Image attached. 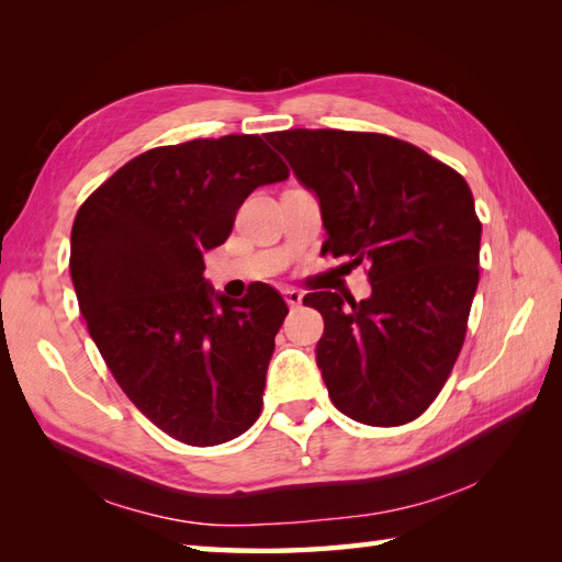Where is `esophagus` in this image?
I'll use <instances>...</instances> for the list:
<instances>
[{
	"label": "esophagus",
	"instance_id": "esophagus-1",
	"mask_svg": "<svg viewBox=\"0 0 562 562\" xmlns=\"http://www.w3.org/2000/svg\"><path fill=\"white\" fill-rule=\"evenodd\" d=\"M282 294H284V302H288L290 306H300L302 300H304V294L300 290H294V288L282 290Z\"/></svg>",
	"mask_w": 562,
	"mask_h": 562
}]
</instances>
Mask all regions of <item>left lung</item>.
Returning <instances> with one entry per match:
<instances>
[{"label": "left lung", "instance_id": "1", "mask_svg": "<svg viewBox=\"0 0 562 562\" xmlns=\"http://www.w3.org/2000/svg\"><path fill=\"white\" fill-rule=\"evenodd\" d=\"M266 139L318 198L324 250L369 266L362 302L304 296L324 316L316 364L333 405L364 425L415 420L451 374L479 288L481 222L469 183L389 135L284 130Z\"/></svg>", "mask_w": 562, "mask_h": 562}]
</instances>
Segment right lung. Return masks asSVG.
Here are the masks:
<instances>
[{
  "label": "right lung",
  "mask_w": 562,
  "mask_h": 562,
  "mask_svg": "<svg viewBox=\"0 0 562 562\" xmlns=\"http://www.w3.org/2000/svg\"><path fill=\"white\" fill-rule=\"evenodd\" d=\"M290 169L258 135L157 147L117 169L77 212L69 272L79 312L137 411L190 447L258 420L288 304L268 284L241 302L205 280L236 210Z\"/></svg>",
  "instance_id": "obj_1"
}]
</instances>
